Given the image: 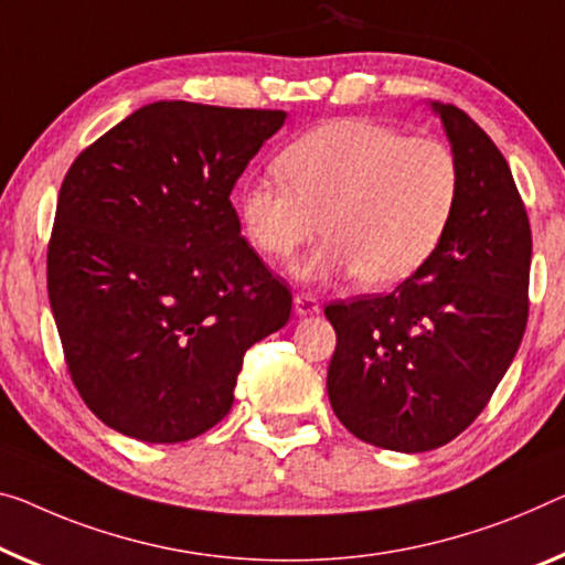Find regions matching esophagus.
<instances>
[{
    "label": "esophagus",
    "mask_w": 565,
    "mask_h": 565,
    "mask_svg": "<svg viewBox=\"0 0 565 565\" xmlns=\"http://www.w3.org/2000/svg\"><path fill=\"white\" fill-rule=\"evenodd\" d=\"M295 312H298L300 318H308V316H318L320 312V302L312 298V295L302 292V295H295Z\"/></svg>",
    "instance_id": "esophagus-1"
}]
</instances>
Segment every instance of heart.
<instances>
[{"instance_id":"b5f03b06","label":"heart","mask_w":565,"mask_h":565,"mask_svg":"<svg viewBox=\"0 0 565 565\" xmlns=\"http://www.w3.org/2000/svg\"><path fill=\"white\" fill-rule=\"evenodd\" d=\"M282 181H253L239 194L249 245L270 259L331 234L295 275L306 282L355 275L396 288L445 242L459 202L455 153L392 126L338 118L312 128L277 159Z\"/></svg>"}]
</instances>
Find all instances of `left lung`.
Returning <instances> with one entry per match:
<instances>
[{"label": "left lung", "instance_id": "1", "mask_svg": "<svg viewBox=\"0 0 565 565\" xmlns=\"http://www.w3.org/2000/svg\"><path fill=\"white\" fill-rule=\"evenodd\" d=\"M459 167V202L427 265L388 295L333 302L328 398L353 437L429 452L465 431L527 323L531 224L505 156L465 110L431 100Z\"/></svg>", "mask_w": 565, "mask_h": 565}]
</instances>
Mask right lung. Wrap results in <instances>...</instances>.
Wrapping results in <instances>:
<instances>
[{
  "mask_svg": "<svg viewBox=\"0 0 565 565\" xmlns=\"http://www.w3.org/2000/svg\"><path fill=\"white\" fill-rule=\"evenodd\" d=\"M288 113L161 100L88 146L60 189L47 292L67 369L110 429L194 439L230 414L242 355L290 290L230 194Z\"/></svg>",
  "mask_w": 565,
  "mask_h": 565,
  "instance_id": "add662e5",
  "label": "right lung"
}]
</instances>
